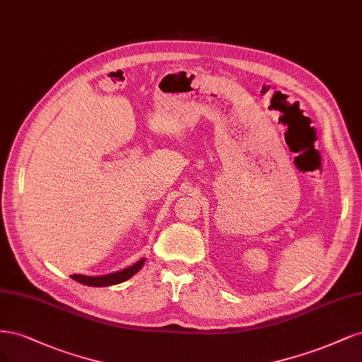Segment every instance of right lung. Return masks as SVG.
Here are the masks:
<instances>
[{
  "instance_id": "1",
  "label": "right lung",
  "mask_w": 362,
  "mask_h": 362,
  "mask_svg": "<svg viewBox=\"0 0 362 362\" xmlns=\"http://www.w3.org/2000/svg\"><path fill=\"white\" fill-rule=\"evenodd\" d=\"M146 263V259L138 260L135 264L126 267V269L117 271L110 275H99V276H87V275H79V274H74L71 275L72 279L75 281L84 284V286H90V287H105V286H114V284H120L126 279H129L131 276H134L139 269H141L143 264Z\"/></svg>"
}]
</instances>
